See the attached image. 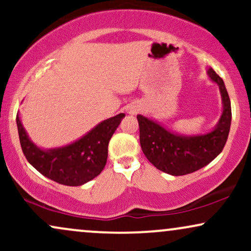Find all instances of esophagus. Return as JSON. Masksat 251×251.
Instances as JSON below:
<instances>
[{
    "label": "esophagus",
    "instance_id": "1",
    "mask_svg": "<svg viewBox=\"0 0 251 251\" xmlns=\"http://www.w3.org/2000/svg\"><path fill=\"white\" fill-rule=\"evenodd\" d=\"M138 111H139V109H138L137 106H131V107L128 108V113L129 114H135Z\"/></svg>",
    "mask_w": 251,
    "mask_h": 251
}]
</instances>
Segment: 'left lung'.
Returning a JSON list of instances; mask_svg holds the SVG:
<instances>
[{"label": "left lung", "instance_id": "1", "mask_svg": "<svg viewBox=\"0 0 251 251\" xmlns=\"http://www.w3.org/2000/svg\"><path fill=\"white\" fill-rule=\"evenodd\" d=\"M209 76L220 86L223 98V113L217 127L208 134L181 137L171 133L157 123L137 116L140 146L150 163L160 171L183 176L197 171L215 159L226 145L231 125V103L223 80L210 68Z\"/></svg>", "mask_w": 251, "mask_h": 251}]
</instances>
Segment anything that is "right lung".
<instances>
[{"label":"right lung","instance_id":"obj_1","mask_svg":"<svg viewBox=\"0 0 251 251\" xmlns=\"http://www.w3.org/2000/svg\"><path fill=\"white\" fill-rule=\"evenodd\" d=\"M125 114L103 120L77 142L61 149L43 151L30 142L16 117L20 144L25 159L40 174L56 183L79 186L96 178L107 162L109 139Z\"/></svg>","mask_w":251,"mask_h":251}]
</instances>
